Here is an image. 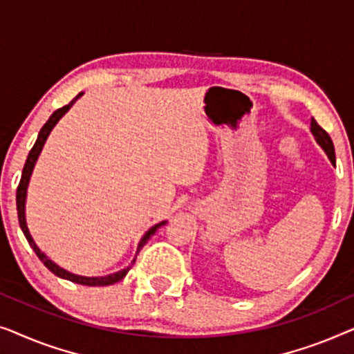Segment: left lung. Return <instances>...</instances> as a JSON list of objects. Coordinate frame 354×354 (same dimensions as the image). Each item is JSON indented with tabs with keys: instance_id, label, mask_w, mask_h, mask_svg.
Masks as SVG:
<instances>
[{
	"instance_id": "1",
	"label": "left lung",
	"mask_w": 354,
	"mask_h": 354,
	"mask_svg": "<svg viewBox=\"0 0 354 354\" xmlns=\"http://www.w3.org/2000/svg\"><path fill=\"white\" fill-rule=\"evenodd\" d=\"M311 132L314 135V138H316V142L321 145V147L324 148V151L327 153V156L332 161V164H335V148H333V142H332L330 135H328L326 130H324L314 119L311 120Z\"/></svg>"
}]
</instances>
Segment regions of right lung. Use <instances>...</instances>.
Listing matches in <instances>:
<instances>
[{
    "mask_svg": "<svg viewBox=\"0 0 354 354\" xmlns=\"http://www.w3.org/2000/svg\"><path fill=\"white\" fill-rule=\"evenodd\" d=\"M82 95V93H80ZM79 95V96H80ZM79 96H75L74 100L71 101L69 104L62 106V108H59L57 111H55V113L51 114V118L46 120V124L43 125L40 133H38V138L35 145H33V148L30 149V153H28L27 156V161H26V166H24V171H22V177H21V182H19V187H17V193H16V205H17V217H19V225H21V229L24 232V235H26V239L28 241V245L32 246V250L35 251V254L38 256V259L41 261L43 264L46 266L48 269L51 270L53 274L57 275V277L61 279H66V280H71V282H75V283H80V285H90V287H96V285H113L115 282H119V280H122L125 275H127L129 269H122L119 270V272L115 274H109V275H104V277H82V275H75V274H71L67 272V270H64L62 268H59V266H56L55 263H53L51 259H48L45 254L41 253L40 248L35 245V241H33V239L30 236V234H28V229H27V224H26V193H27V185H28V180H30V176H32V171H33V166H35L37 159L38 156H40V151L43 148V145H45L48 135H50V132L53 130V127L57 124V120H59L62 115H64L67 111H69V108L72 106V103L79 98ZM166 224V222H159V224H156L154 227H151L147 234H145V236L142 239V241L138 243V250H137V254L138 251L143 248L145 245H147V241L149 240V236L154 235V232H156L159 227ZM135 259H137V256H135ZM135 259L132 261V264L135 263Z\"/></svg>",
    "mask_w": 354,
    "mask_h": 354,
    "instance_id": "add662e5",
    "label": "right lung"
}]
</instances>
